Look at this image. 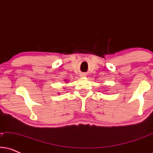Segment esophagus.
<instances>
[{
    "mask_svg": "<svg viewBox=\"0 0 153 153\" xmlns=\"http://www.w3.org/2000/svg\"><path fill=\"white\" fill-rule=\"evenodd\" d=\"M85 76V75L84 74H80V77H84Z\"/></svg>",
    "mask_w": 153,
    "mask_h": 153,
    "instance_id": "34e87169",
    "label": "esophagus"
}]
</instances>
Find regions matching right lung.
Returning a JSON list of instances; mask_svg holds the SVG:
<instances>
[{
  "mask_svg": "<svg viewBox=\"0 0 153 153\" xmlns=\"http://www.w3.org/2000/svg\"><path fill=\"white\" fill-rule=\"evenodd\" d=\"M65 81H66V80H65ZM58 94H59V93H58Z\"/></svg>",
  "mask_w": 153,
  "mask_h": 153,
  "instance_id": "right-lung-1",
  "label": "right lung"
}]
</instances>
